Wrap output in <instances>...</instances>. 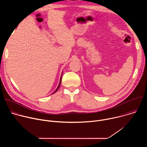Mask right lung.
<instances>
[{"instance_id":"add662e5","label":"right lung","mask_w":147,"mask_h":147,"mask_svg":"<svg viewBox=\"0 0 147 147\" xmlns=\"http://www.w3.org/2000/svg\"><path fill=\"white\" fill-rule=\"evenodd\" d=\"M61 76H62V74H61V77H60V82H59V86H58V87H57V89L55 91V92H53V93H52V94H54L55 92H56L57 90H58V89L59 88V87H60V83H61Z\"/></svg>"}]
</instances>
